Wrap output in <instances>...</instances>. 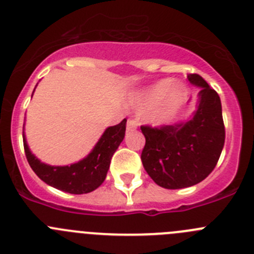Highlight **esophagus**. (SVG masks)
Masks as SVG:
<instances>
[{"mask_svg": "<svg viewBox=\"0 0 254 254\" xmlns=\"http://www.w3.org/2000/svg\"><path fill=\"white\" fill-rule=\"evenodd\" d=\"M138 127V122L134 119H127V130H135Z\"/></svg>", "mask_w": 254, "mask_h": 254, "instance_id": "1", "label": "esophagus"}]
</instances>
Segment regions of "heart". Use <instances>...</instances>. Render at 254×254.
Segmentation results:
<instances>
[{
  "label": "heart",
  "mask_w": 254,
  "mask_h": 254,
  "mask_svg": "<svg viewBox=\"0 0 254 254\" xmlns=\"http://www.w3.org/2000/svg\"><path fill=\"white\" fill-rule=\"evenodd\" d=\"M186 99L184 89L178 85H173L172 80L165 79L156 82L141 96V104L145 106L155 105L160 103L159 109L155 111L153 120L155 123H164L169 120L181 108Z\"/></svg>",
  "instance_id": "obj_1"
}]
</instances>
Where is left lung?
Instances as JSON below:
<instances>
[{
    "label": "left lung",
    "instance_id": "obj_1",
    "mask_svg": "<svg viewBox=\"0 0 254 254\" xmlns=\"http://www.w3.org/2000/svg\"><path fill=\"white\" fill-rule=\"evenodd\" d=\"M200 86L193 119L177 125H141L145 145L141 162L158 186L181 189L195 186L213 172L226 140L219 95L198 73H189Z\"/></svg>",
    "mask_w": 254,
    "mask_h": 254
}]
</instances>
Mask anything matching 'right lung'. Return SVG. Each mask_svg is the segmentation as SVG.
<instances>
[{"label": "right lung", "instance_id": "1", "mask_svg": "<svg viewBox=\"0 0 254 254\" xmlns=\"http://www.w3.org/2000/svg\"><path fill=\"white\" fill-rule=\"evenodd\" d=\"M125 129L127 119L115 127H108L94 150L81 162L70 167H51L41 163L34 154H31L25 138L23 148L28 164L41 181L66 193L85 194L95 190L105 181L111 156L124 139Z\"/></svg>", "mask_w": 254, "mask_h": 254}]
</instances>
